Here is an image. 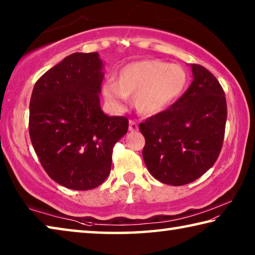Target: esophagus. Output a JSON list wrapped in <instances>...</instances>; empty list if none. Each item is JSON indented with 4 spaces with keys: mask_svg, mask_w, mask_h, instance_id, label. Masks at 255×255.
I'll return each instance as SVG.
<instances>
[{
    "mask_svg": "<svg viewBox=\"0 0 255 255\" xmlns=\"http://www.w3.org/2000/svg\"><path fill=\"white\" fill-rule=\"evenodd\" d=\"M138 129V125L135 120H129V131H136Z\"/></svg>",
    "mask_w": 255,
    "mask_h": 255,
    "instance_id": "esophagus-1",
    "label": "esophagus"
}]
</instances>
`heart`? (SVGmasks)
<instances>
[{
	"mask_svg": "<svg viewBox=\"0 0 255 255\" xmlns=\"http://www.w3.org/2000/svg\"><path fill=\"white\" fill-rule=\"evenodd\" d=\"M185 83L187 73L181 66L162 60H139L120 70L117 83L106 82L102 94L114 110H122L126 99L133 97L138 112L156 115L173 102Z\"/></svg>",
	"mask_w": 255,
	"mask_h": 255,
	"instance_id": "obj_1",
	"label": "heart"
}]
</instances>
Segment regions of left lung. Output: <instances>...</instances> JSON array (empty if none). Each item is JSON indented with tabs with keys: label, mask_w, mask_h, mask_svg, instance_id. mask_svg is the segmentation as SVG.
<instances>
[{
	"label": "left lung",
	"mask_w": 255,
	"mask_h": 255,
	"mask_svg": "<svg viewBox=\"0 0 255 255\" xmlns=\"http://www.w3.org/2000/svg\"><path fill=\"white\" fill-rule=\"evenodd\" d=\"M193 81L166 110L140 123L143 158L155 179L183 185L206 173L222 150L227 119L225 93L204 66L191 64Z\"/></svg>",
	"instance_id": "8db88e82"
}]
</instances>
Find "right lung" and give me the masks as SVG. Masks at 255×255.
Instances as JSON below:
<instances>
[{"mask_svg":"<svg viewBox=\"0 0 255 255\" xmlns=\"http://www.w3.org/2000/svg\"><path fill=\"white\" fill-rule=\"evenodd\" d=\"M103 63L98 53H74L33 86L29 135L42 167L58 184L91 190L105 182L112 149L128 130L126 117L100 107Z\"/></svg>","mask_w":255,"mask_h":255,"instance_id":"1","label":"right lung"}]
</instances>
